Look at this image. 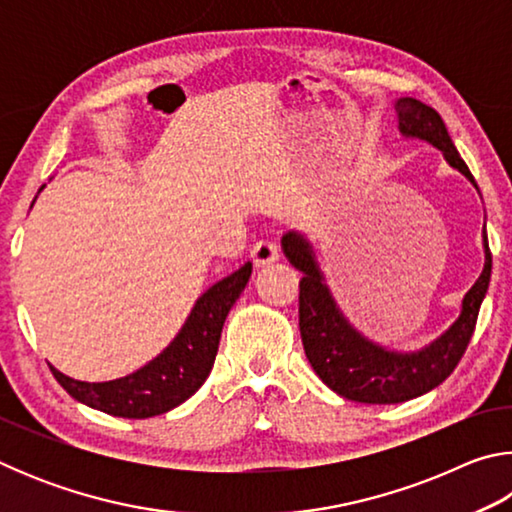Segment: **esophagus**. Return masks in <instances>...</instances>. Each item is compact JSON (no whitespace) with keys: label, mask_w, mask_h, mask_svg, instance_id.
<instances>
[{"label":"esophagus","mask_w":512,"mask_h":512,"mask_svg":"<svg viewBox=\"0 0 512 512\" xmlns=\"http://www.w3.org/2000/svg\"><path fill=\"white\" fill-rule=\"evenodd\" d=\"M250 255H253L255 266H266L273 264L275 259L280 257V248H277V244L271 239H259L253 250H250Z\"/></svg>","instance_id":"1"}]
</instances>
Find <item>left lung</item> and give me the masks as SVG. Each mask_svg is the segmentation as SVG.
Returning a JSON list of instances; mask_svg holds the SVG:
<instances>
[{"label":"left lung","mask_w":512,"mask_h":512,"mask_svg":"<svg viewBox=\"0 0 512 512\" xmlns=\"http://www.w3.org/2000/svg\"><path fill=\"white\" fill-rule=\"evenodd\" d=\"M397 128L406 140H422L433 149L443 151L449 167L461 171L476 187L449 137L445 121L427 103L413 97L395 101ZM479 189V187H476ZM485 264L479 280L461 300V314L438 339L420 350L402 352L386 348L368 339L354 327L329 291L325 275L314 253V246L298 230L282 235V253L293 268L302 273L300 280V336L305 354L323 384L345 400L363 404H400L443 384L452 375L467 350L479 318L481 302L488 293L492 255L488 248V232L483 225Z\"/></svg>","instance_id":"left-lung-1"}]
</instances>
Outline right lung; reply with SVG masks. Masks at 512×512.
Masks as SVG:
<instances>
[{"label": "right lung", "mask_w": 512, "mask_h": 512, "mask_svg": "<svg viewBox=\"0 0 512 512\" xmlns=\"http://www.w3.org/2000/svg\"><path fill=\"white\" fill-rule=\"evenodd\" d=\"M40 189H45V185ZM250 273L253 264L246 262L235 273L212 284L203 296H198L185 325L167 348L131 375L90 384L67 377L54 366L49 368L76 402L117 418L144 420L176 409L210 377L223 323L241 291L246 289Z\"/></svg>", "instance_id": "1"}]
</instances>
